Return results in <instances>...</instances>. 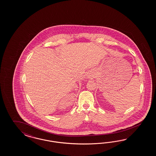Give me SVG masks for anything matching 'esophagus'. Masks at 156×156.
I'll list each match as a JSON object with an SVG mask.
<instances>
[{
	"label": "esophagus",
	"instance_id": "esophagus-1",
	"mask_svg": "<svg viewBox=\"0 0 156 156\" xmlns=\"http://www.w3.org/2000/svg\"><path fill=\"white\" fill-rule=\"evenodd\" d=\"M95 74H89V78H93L94 77Z\"/></svg>",
	"mask_w": 156,
	"mask_h": 156
}]
</instances>
